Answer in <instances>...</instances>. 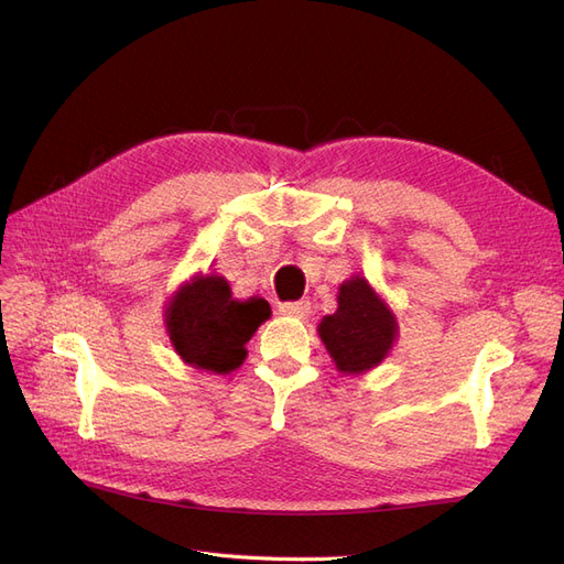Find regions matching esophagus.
<instances>
[{
  "instance_id": "34e87169",
  "label": "esophagus",
  "mask_w": 564,
  "mask_h": 564,
  "mask_svg": "<svg viewBox=\"0 0 564 564\" xmlns=\"http://www.w3.org/2000/svg\"><path fill=\"white\" fill-rule=\"evenodd\" d=\"M280 313L289 317H305L311 313V303L308 301H286L280 305Z\"/></svg>"
}]
</instances>
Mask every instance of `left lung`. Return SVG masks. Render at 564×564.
<instances>
[{
  "label": "left lung",
  "mask_w": 564,
  "mask_h": 564,
  "mask_svg": "<svg viewBox=\"0 0 564 564\" xmlns=\"http://www.w3.org/2000/svg\"><path fill=\"white\" fill-rule=\"evenodd\" d=\"M317 334L338 371L365 373L395 344L398 319L371 284L355 275L338 286V308L322 317Z\"/></svg>",
  "instance_id": "left-lung-1"
}]
</instances>
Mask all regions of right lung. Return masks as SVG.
Wrapping results in <instances>:
<instances>
[{"label":"right lung","mask_w":564,"mask_h":564,"mask_svg":"<svg viewBox=\"0 0 564 564\" xmlns=\"http://www.w3.org/2000/svg\"><path fill=\"white\" fill-rule=\"evenodd\" d=\"M268 317V301L232 299L230 284L220 275H195L164 311L166 332L181 360L214 373H230L245 362V344Z\"/></svg>","instance_id":"1"}]
</instances>
